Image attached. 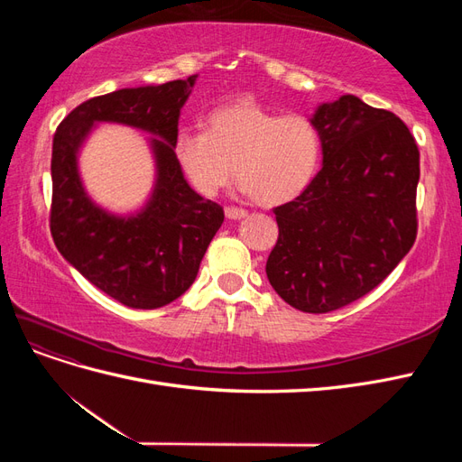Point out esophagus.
<instances>
[{"instance_id":"1","label":"esophagus","mask_w":462,"mask_h":462,"mask_svg":"<svg viewBox=\"0 0 462 462\" xmlns=\"http://www.w3.org/2000/svg\"><path fill=\"white\" fill-rule=\"evenodd\" d=\"M246 209H243V208H235V206H227L226 208V216L229 217V219H243V217H246Z\"/></svg>"}]
</instances>
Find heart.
Here are the masks:
<instances>
[{
    "label": "heart",
    "instance_id": "heart-1",
    "mask_svg": "<svg viewBox=\"0 0 462 462\" xmlns=\"http://www.w3.org/2000/svg\"><path fill=\"white\" fill-rule=\"evenodd\" d=\"M173 152L202 197H216L236 173L241 189L258 204L277 206L310 185L321 143L309 119L279 117L254 102H236L209 111L206 131H180Z\"/></svg>",
    "mask_w": 462,
    "mask_h": 462
}]
</instances>
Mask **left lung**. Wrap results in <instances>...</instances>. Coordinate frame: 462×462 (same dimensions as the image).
<instances>
[{
  "mask_svg": "<svg viewBox=\"0 0 462 462\" xmlns=\"http://www.w3.org/2000/svg\"><path fill=\"white\" fill-rule=\"evenodd\" d=\"M324 165L273 208L279 236L265 273L292 309L326 314L365 297L416 241L420 152L395 114L346 94L310 119Z\"/></svg>",
  "mask_w": 462,
  "mask_h": 462,
  "instance_id": "obj_1",
  "label": "left lung"
}]
</instances>
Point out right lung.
Instances as JSON below:
<instances>
[{
	"instance_id": "1",
	"label": "right lung",
	"mask_w": 462,
	"mask_h": 462,
	"mask_svg": "<svg viewBox=\"0 0 462 462\" xmlns=\"http://www.w3.org/2000/svg\"><path fill=\"white\" fill-rule=\"evenodd\" d=\"M197 75L158 87L123 88L77 106L53 134L50 231L61 256L106 295L129 309L152 310L179 299L197 279L223 208L204 200L175 158L180 107ZM121 122L157 136V185L147 206L127 218L90 200L76 156L96 122Z\"/></svg>"
}]
</instances>
